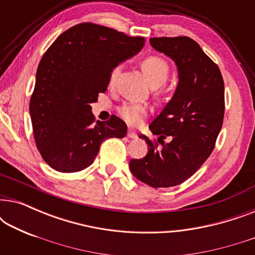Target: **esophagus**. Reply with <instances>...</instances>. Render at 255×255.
Listing matches in <instances>:
<instances>
[{
	"label": "esophagus",
	"mask_w": 255,
	"mask_h": 255,
	"mask_svg": "<svg viewBox=\"0 0 255 255\" xmlns=\"http://www.w3.org/2000/svg\"><path fill=\"white\" fill-rule=\"evenodd\" d=\"M128 138H132V139L137 138V133H135V132H134L133 130H128Z\"/></svg>",
	"instance_id": "1"
}]
</instances>
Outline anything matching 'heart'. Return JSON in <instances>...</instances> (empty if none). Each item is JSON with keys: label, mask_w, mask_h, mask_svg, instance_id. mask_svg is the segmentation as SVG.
<instances>
[{"label": "heart", "mask_w": 255, "mask_h": 255, "mask_svg": "<svg viewBox=\"0 0 255 255\" xmlns=\"http://www.w3.org/2000/svg\"><path fill=\"white\" fill-rule=\"evenodd\" d=\"M142 72L151 86H161L166 81L169 74V66L165 59L158 55H149L141 62ZM121 71V65H117L110 73V85L116 80L118 73ZM147 108L139 103H127L120 108V115L122 118L131 125H138L147 115Z\"/></svg>", "instance_id": "heart-1"}]
</instances>
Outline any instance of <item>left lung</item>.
Masks as SVG:
<instances>
[{"label":"left lung","mask_w":255,"mask_h":255,"mask_svg":"<svg viewBox=\"0 0 255 255\" xmlns=\"http://www.w3.org/2000/svg\"><path fill=\"white\" fill-rule=\"evenodd\" d=\"M149 44L173 59L179 83L172 100L149 125L163 147L139 135L148 152L142 159H132L130 169L148 186L168 188L194 175L214 151L224 118V81L218 66L191 38H151ZM167 136L169 143L163 141Z\"/></svg>","instance_id":"1"}]
</instances>
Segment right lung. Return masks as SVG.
I'll use <instances>...</instances> for the list:
<instances>
[{"label": "right lung", "mask_w": 255, "mask_h": 255, "mask_svg": "<svg viewBox=\"0 0 255 255\" xmlns=\"http://www.w3.org/2000/svg\"><path fill=\"white\" fill-rule=\"evenodd\" d=\"M145 44L110 27L81 23L61 33L38 65L30 100L34 140L44 161L62 173L92 165L108 138H123L117 116L95 122L90 104L109 85L110 73Z\"/></svg>", "instance_id": "1"}]
</instances>
